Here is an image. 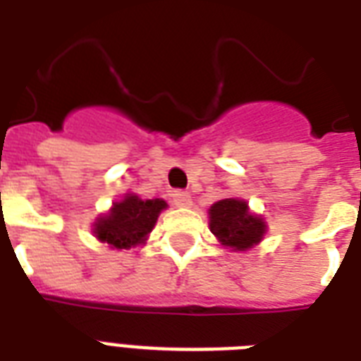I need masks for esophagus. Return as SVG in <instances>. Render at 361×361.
Returning <instances> with one entry per match:
<instances>
[{"instance_id": "obj_1", "label": "esophagus", "mask_w": 361, "mask_h": 361, "mask_svg": "<svg viewBox=\"0 0 361 361\" xmlns=\"http://www.w3.org/2000/svg\"><path fill=\"white\" fill-rule=\"evenodd\" d=\"M172 200H174V204L178 208H189L192 204L191 195L187 191H174L172 192Z\"/></svg>"}]
</instances>
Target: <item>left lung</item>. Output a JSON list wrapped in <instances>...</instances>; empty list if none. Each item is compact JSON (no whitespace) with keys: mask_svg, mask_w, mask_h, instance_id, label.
I'll list each match as a JSON object with an SVG mask.
<instances>
[{"mask_svg":"<svg viewBox=\"0 0 361 361\" xmlns=\"http://www.w3.org/2000/svg\"><path fill=\"white\" fill-rule=\"evenodd\" d=\"M209 231L221 241V245L232 251H247L260 243L266 234L262 217L251 214L245 200L225 198L209 208Z\"/></svg>","mask_w":361,"mask_h":361,"instance_id":"left-lung-1","label":"left lung"}]
</instances>
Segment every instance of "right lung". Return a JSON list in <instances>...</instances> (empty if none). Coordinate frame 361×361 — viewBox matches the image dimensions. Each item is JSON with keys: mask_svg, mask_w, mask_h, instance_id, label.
Listing matches in <instances>:
<instances>
[{"mask_svg": "<svg viewBox=\"0 0 361 361\" xmlns=\"http://www.w3.org/2000/svg\"><path fill=\"white\" fill-rule=\"evenodd\" d=\"M166 208L163 198L142 200L136 195H125L106 215L95 221V236L116 249H130L144 243L153 231L159 214Z\"/></svg>", "mask_w": 361, "mask_h": 361, "instance_id": "add662e5", "label": "right lung"}]
</instances>
